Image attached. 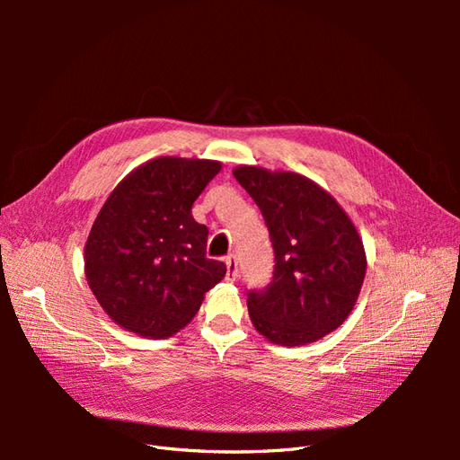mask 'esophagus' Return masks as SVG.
<instances>
[{"label": "esophagus", "mask_w": 460, "mask_h": 460, "mask_svg": "<svg viewBox=\"0 0 460 460\" xmlns=\"http://www.w3.org/2000/svg\"><path fill=\"white\" fill-rule=\"evenodd\" d=\"M240 276V269H238V257L234 253L226 257V280L228 282H235Z\"/></svg>", "instance_id": "1"}]
</instances>
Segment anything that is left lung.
<instances>
[{
    "mask_svg": "<svg viewBox=\"0 0 460 460\" xmlns=\"http://www.w3.org/2000/svg\"><path fill=\"white\" fill-rule=\"evenodd\" d=\"M274 249L272 280L247 289L253 326L280 345L311 343L341 326L367 272L357 228L330 193L296 172L240 166Z\"/></svg>",
    "mask_w": 460,
    "mask_h": 460,
    "instance_id": "8db88e82",
    "label": "left lung"
}]
</instances>
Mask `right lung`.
<instances>
[{"label":"right lung","instance_id":"add662e5","mask_svg":"<svg viewBox=\"0 0 460 460\" xmlns=\"http://www.w3.org/2000/svg\"><path fill=\"white\" fill-rule=\"evenodd\" d=\"M220 163L159 157L130 172L97 215L84 249L88 284L105 313L146 338H169L226 274L207 259L208 228L191 205Z\"/></svg>","mask_w":460,"mask_h":460}]
</instances>
